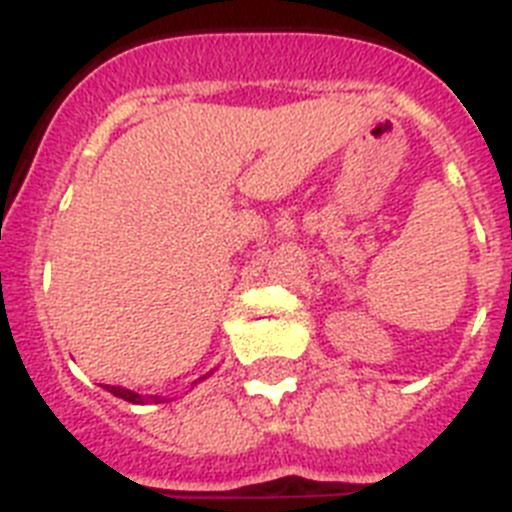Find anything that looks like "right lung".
Masks as SVG:
<instances>
[{"instance_id": "right-lung-1", "label": "right lung", "mask_w": 512, "mask_h": 512, "mask_svg": "<svg viewBox=\"0 0 512 512\" xmlns=\"http://www.w3.org/2000/svg\"><path fill=\"white\" fill-rule=\"evenodd\" d=\"M107 390L112 392L115 397H122V400H128V402H135V405H143V402H164L161 397H143V395H135V392L130 390H122V387H112V384H104Z\"/></svg>"}]
</instances>
